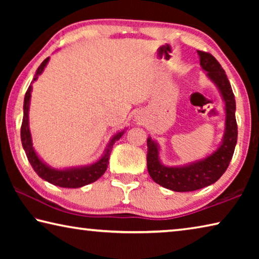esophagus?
<instances>
[{"label":"esophagus","instance_id":"esophagus-1","mask_svg":"<svg viewBox=\"0 0 259 259\" xmlns=\"http://www.w3.org/2000/svg\"><path fill=\"white\" fill-rule=\"evenodd\" d=\"M137 119H138V120H139V119H140V116H137Z\"/></svg>","mask_w":259,"mask_h":259}]
</instances>
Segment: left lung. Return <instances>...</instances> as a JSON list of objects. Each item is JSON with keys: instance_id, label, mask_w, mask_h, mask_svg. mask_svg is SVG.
Masks as SVG:
<instances>
[{"instance_id": "8db88e82", "label": "left lung", "mask_w": 259, "mask_h": 259, "mask_svg": "<svg viewBox=\"0 0 259 259\" xmlns=\"http://www.w3.org/2000/svg\"><path fill=\"white\" fill-rule=\"evenodd\" d=\"M200 65L205 75L221 94L224 103V135L217 148L202 159L181 165H165L160 159L156 140L147 138V170L151 178L162 187L175 192H191L216 183L226 171L238 140L235 120V99L225 71L212 55L198 51Z\"/></svg>"}]
</instances>
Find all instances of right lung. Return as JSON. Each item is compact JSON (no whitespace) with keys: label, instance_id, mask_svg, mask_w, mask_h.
<instances>
[{"label":"right lung","instance_id":"1","mask_svg":"<svg viewBox=\"0 0 259 259\" xmlns=\"http://www.w3.org/2000/svg\"><path fill=\"white\" fill-rule=\"evenodd\" d=\"M50 57H48L42 61V64L38 66V68L35 72V75L32 83L36 81L38 76L41 75L47 67L48 63H49ZM30 83L27 91H26L25 98H24V117H23V124H21L20 130V137H21V144H23L24 151L27 155V159L29 161L30 165L33 166L34 171L36 172L42 179L46 182L52 184V185L59 186V187H66V188H78L82 186H85L88 184H91L97 181L105 174L108 165L109 155H111L113 145L115 144L116 140H119L123 134L125 133V129L117 131L115 135L112 136L109 139L106 148L100 156L98 161L94 162L91 164L87 165H76V166H68V168H54L43 161L40 155L37 154L36 151L33 146L32 140V134H30L29 129V105H30V97H32V90L33 85Z\"/></svg>","mask_w":259,"mask_h":259}]
</instances>
